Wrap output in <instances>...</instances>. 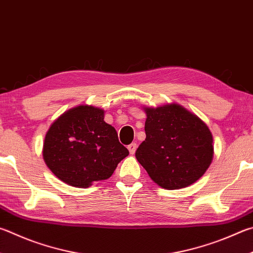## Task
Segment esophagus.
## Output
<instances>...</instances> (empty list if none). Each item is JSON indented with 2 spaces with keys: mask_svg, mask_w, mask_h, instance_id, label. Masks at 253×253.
Masks as SVG:
<instances>
[{
  "mask_svg": "<svg viewBox=\"0 0 253 253\" xmlns=\"http://www.w3.org/2000/svg\"><path fill=\"white\" fill-rule=\"evenodd\" d=\"M136 149H137V144H136V142H131L130 145H128V150H129V153L131 155L135 154Z\"/></svg>",
  "mask_w": 253,
  "mask_h": 253,
  "instance_id": "obj_1",
  "label": "esophagus"
}]
</instances>
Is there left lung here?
I'll list each match as a JSON object with an SVG mask.
<instances>
[{
    "label": "left lung",
    "instance_id": "1",
    "mask_svg": "<svg viewBox=\"0 0 253 253\" xmlns=\"http://www.w3.org/2000/svg\"><path fill=\"white\" fill-rule=\"evenodd\" d=\"M144 111L146 139L136 158L151 180L174 190L203 177L213 159V138L207 124L174 103Z\"/></svg>",
    "mask_w": 253,
    "mask_h": 253
}]
</instances>
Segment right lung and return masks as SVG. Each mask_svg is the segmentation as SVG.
<instances>
[{"label": "right lung", "instance_id": "obj_1", "mask_svg": "<svg viewBox=\"0 0 253 253\" xmlns=\"http://www.w3.org/2000/svg\"><path fill=\"white\" fill-rule=\"evenodd\" d=\"M104 117V109L80 105L64 112L49 126L43 159L59 180L87 188L111 177L118 163L129 154Z\"/></svg>", "mask_w": 253, "mask_h": 253}]
</instances>
